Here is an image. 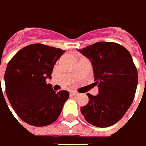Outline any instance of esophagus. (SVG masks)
<instances>
[{"label": "esophagus", "mask_w": 146, "mask_h": 146, "mask_svg": "<svg viewBox=\"0 0 146 146\" xmlns=\"http://www.w3.org/2000/svg\"><path fill=\"white\" fill-rule=\"evenodd\" d=\"M71 95H73V96H78L79 94H78V92H76V91H71Z\"/></svg>", "instance_id": "34e87169"}]
</instances>
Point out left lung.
Listing matches in <instances>:
<instances>
[{
  "instance_id": "obj_1",
  "label": "left lung",
  "mask_w": 146,
  "mask_h": 146,
  "mask_svg": "<svg viewBox=\"0 0 146 146\" xmlns=\"http://www.w3.org/2000/svg\"><path fill=\"white\" fill-rule=\"evenodd\" d=\"M90 60L97 96L87 94L89 102L81 108L88 123L108 127L120 120L133 102L138 76L131 53L115 42H99L78 49Z\"/></svg>"
}]
</instances>
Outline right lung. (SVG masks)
Listing matches in <instances>:
<instances>
[{"mask_svg":"<svg viewBox=\"0 0 146 146\" xmlns=\"http://www.w3.org/2000/svg\"><path fill=\"white\" fill-rule=\"evenodd\" d=\"M64 52L44 44H32L9 60L5 73V92L15 113L27 123L47 126L61 113L69 92L56 93L46 78H51L54 64Z\"/></svg>","mask_w":146,"mask_h":146,"instance_id":"add662e5","label":"right lung"}]
</instances>
